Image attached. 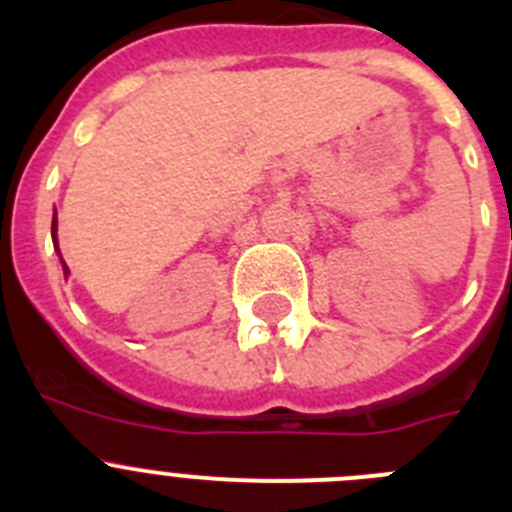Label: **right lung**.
I'll return each instance as SVG.
<instances>
[{"label": "right lung", "mask_w": 512, "mask_h": 512, "mask_svg": "<svg viewBox=\"0 0 512 512\" xmlns=\"http://www.w3.org/2000/svg\"><path fill=\"white\" fill-rule=\"evenodd\" d=\"M51 233H53V241H56V217H53V225H51ZM63 271H69V266L63 264Z\"/></svg>", "instance_id": "1"}]
</instances>
